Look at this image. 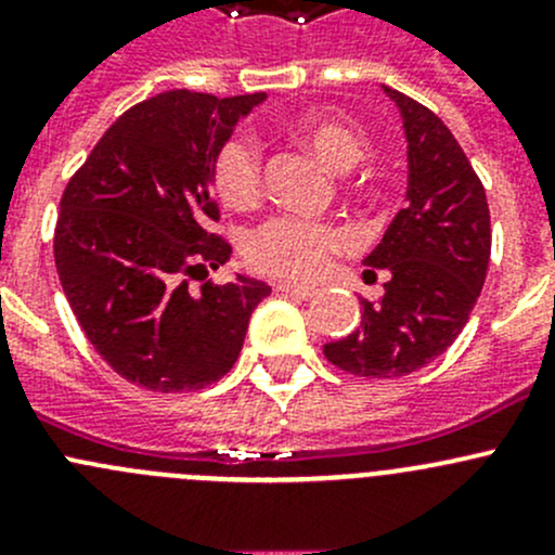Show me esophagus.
<instances>
[{
    "instance_id": "34e87169",
    "label": "esophagus",
    "mask_w": 555,
    "mask_h": 555,
    "mask_svg": "<svg viewBox=\"0 0 555 555\" xmlns=\"http://www.w3.org/2000/svg\"><path fill=\"white\" fill-rule=\"evenodd\" d=\"M276 289H279V293L293 295V298H300V300H311V298H317V295H319V289L300 287V284H289V282H279Z\"/></svg>"
}]
</instances>
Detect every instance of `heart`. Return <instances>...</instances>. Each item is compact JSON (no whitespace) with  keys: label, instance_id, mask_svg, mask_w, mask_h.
Instances as JSON below:
<instances>
[{"label":"heart","instance_id":"heart-1","mask_svg":"<svg viewBox=\"0 0 555 555\" xmlns=\"http://www.w3.org/2000/svg\"><path fill=\"white\" fill-rule=\"evenodd\" d=\"M289 133L295 142L327 166L330 171H349L365 155V137L351 122L327 112H306L295 117ZM215 190L231 209H249L262 193V164L255 142L233 137L215 155ZM349 236L327 222L273 217L249 233L244 255L251 268L271 276L309 282L324 273L333 255L346 249Z\"/></svg>","mask_w":555,"mask_h":555}]
</instances>
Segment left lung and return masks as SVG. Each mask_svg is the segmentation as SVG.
<instances>
[{"instance_id": "obj_1", "label": "left lung", "mask_w": 555, "mask_h": 555, "mask_svg": "<svg viewBox=\"0 0 555 555\" xmlns=\"http://www.w3.org/2000/svg\"><path fill=\"white\" fill-rule=\"evenodd\" d=\"M408 139V204L365 266L386 268L378 304L362 300V322L324 344L335 367L365 378H400L438 360L467 324L486 282L491 220L486 190L446 122L405 93L386 88Z\"/></svg>"}]
</instances>
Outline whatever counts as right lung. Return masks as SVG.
<instances>
[{"mask_svg":"<svg viewBox=\"0 0 555 555\" xmlns=\"http://www.w3.org/2000/svg\"><path fill=\"white\" fill-rule=\"evenodd\" d=\"M266 93L166 91L122 112L69 179L55 222L61 287L82 333L126 382L193 391L220 382L271 287L209 282L231 244L209 233L215 155ZM190 281H201L195 294Z\"/></svg>","mask_w":555,"mask_h":555,"instance_id":"1","label":"right lung"}]
</instances>
